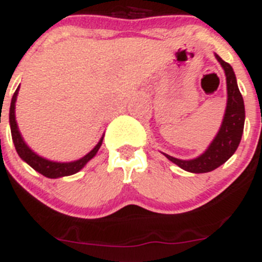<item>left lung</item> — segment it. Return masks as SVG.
Listing matches in <instances>:
<instances>
[{"instance_id":"obj_1","label":"left lung","mask_w":262,"mask_h":262,"mask_svg":"<svg viewBox=\"0 0 262 262\" xmlns=\"http://www.w3.org/2000/svg\"><path fill=\"white\" fill-rule=\"evenodd\" d=\"M216 58L222 63L225 75H227L228 88L227 110H225L224 120H223L219 133L215 137L209 148L205 151V154L194 160L187 161V160L175 159V157L164 154L170 161L177 164L183 170L195 172V174L212 171L220 165L224 164L225 161H228L239 146L243 126H245V103H243V97L238 88L233 68L229 63L225 62L220 56L216 55Z\"/></svg>"}]
</instances>
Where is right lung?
Segmentation results:
<instances>
[{"mask_svg":"<svg viewBox=\"0 0 262 262\" xmlns=\"http://www.w3.org/2000/svg\"><path fill=\"white\" fill-rule=\"evenodd\" d=\"M17 88L15 91L14 96H12L11 100V106H10V126H11V136L12 141H14L15 148H16L17 155L27 162L28 165L33 167L35 171L40 172L42 175L47 178H60V177H68V175H73L75 172L79 171L96 154L100 149L101 144H102V139L98 142L97 146L90 152V154L85 155L84 157H82L80 160L73 162H53L48 161V160L42 159L40 156H38L37 154L32 151L29 147L25 144V142L23 141L21 136L19 133V129H17L16 120H15V102H16V96H17Z\"/></svg>","mask_w":262,"mask_h":262,"instance_id":"right-lung-1","label":"right lung"}]
</instances>
